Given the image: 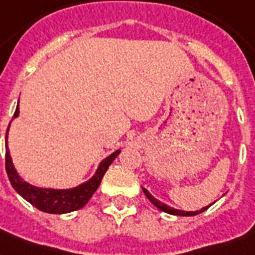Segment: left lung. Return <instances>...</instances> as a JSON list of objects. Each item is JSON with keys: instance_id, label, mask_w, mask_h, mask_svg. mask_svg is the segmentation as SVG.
I'll list each match as a JSON object with an SVG mask.
<instances>
[{"instance_id": "obj_1", "label": "left lung", "mask_w": 255, "mask_h": 255, "mask_svg": "<svg viewBox=\"0 0 255 255\" xmlns=\"http://www.w3.org/2000/svg\"><path fill=\"white\" fill-rule=\"evenodd\" d=\"M141 188H143V186H141ZM143 192H144V193H145V196H147V197H148V200H149V201H151L152 204H153V205H155L156 208H157V209H160V210H161V212H165V213L173 214V216H182V217H189V216H196V214H200V213H202V212H205V210L208 209L209 206H212V204H213V202H212L210 205L204 206V208H201V209H200V210H194V212L189 210V212H188V210L174 209V208H172V206H169V205H167V204H164V202L159 201V200L153 197V196H152V194L149 193V192H148L147 189H145V188H143Z\"/></svg>"}]
</instances>
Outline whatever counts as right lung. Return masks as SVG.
Listing matches in <instances>:
<instances>
[{
    "label": "right lung",
    "mask_w": 255,
    "mask_h": 255,
    "mask_svg": "<svg viewBox=\"0 0 255 255\" xmlns=\"http://www.w3.org/2000/svg\"><path fill=\"white\" fill-rule=\"evenodd\" d=\"M19 103V100H18ZM19 115V106H17L15 112H14L13 119L18 118ZM10 127V124H9ZM9 127L6 131L5 147H6V173L9 177V181L11 184L15 192L21 197H23L31 205L35 206L37 209L51 214H65L74 212L83 208L88 202V200L95 193L98 186L100 185V181L103 178L104 173L107 172L108 167L111 165L112 161L118 157L120 153V149L115 151L106 159H103L98 165V169L94 173L90 180L82 182L79 185L74 188H67V189H55V188H41L35 186L30 182L25 181L23 178L18 174L17 169L14 168L13 160L10 156L9 147H7V133H9Z\"/></svg>",
    "instance_id": "add662e5"
}]
</instances>
